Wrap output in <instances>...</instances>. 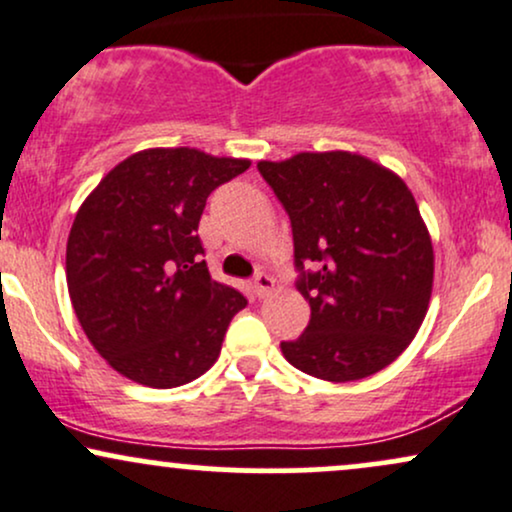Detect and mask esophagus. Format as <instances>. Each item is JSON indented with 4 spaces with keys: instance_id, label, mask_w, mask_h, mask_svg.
Here are the masks:
<instances>
[{
    "instance_id": "esophagus-1",
    "label": "esophagus",
    "mask_w": 512,
    "mask_h": 512,
    "mask_svg": "<svg viewBox=\"0 0 512 512\" xmlns=\"http://www.w3.org/2000/svg\"><path fill=\"white\" fill-rule=\"evenodd\" d=\"M252 289H255L257 298L269 296L274 291V279L269 274H257L255 281H252Z\"/></svg>"
}]
</instances>
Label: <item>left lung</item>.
Instances as JSON below:
<instances>
[{"label":"left lung","mask_w":512,"mask_h":512,"mask_svg":"<svg viewBox=\"0 0 512 512\" xmlns=\"http://www.w3.org/2000/svg\"><path fill=\"white\" fill-rule=\"evenodd\" d=\"M289 211L296 267L315 261L298 291L310 322L286 361L313 378H368L411 344L433 291V243L395 170L354 151H301L257 163Z\"/></svg>","instance_id":"1"}]
</instances>
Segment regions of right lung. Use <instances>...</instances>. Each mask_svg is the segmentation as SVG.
<instances>
[{"label": "right lung", "mask_w": 512, "mask_h": 512, "mask_svg": "<svg viewBox=\"0 0 512 512\" xmlns=\"http://www.w3.org/2000/svg\"><path fill=\"white\" fill-rule=\"evenodd\" d=\"M250 158L192 146L127 156L84 199L67 240V289L88 342L146 387L199 378L248 301L209 276L197 226L216 187Z\"/></svg>", "instance_id": "obj_1"}]
</instances>
